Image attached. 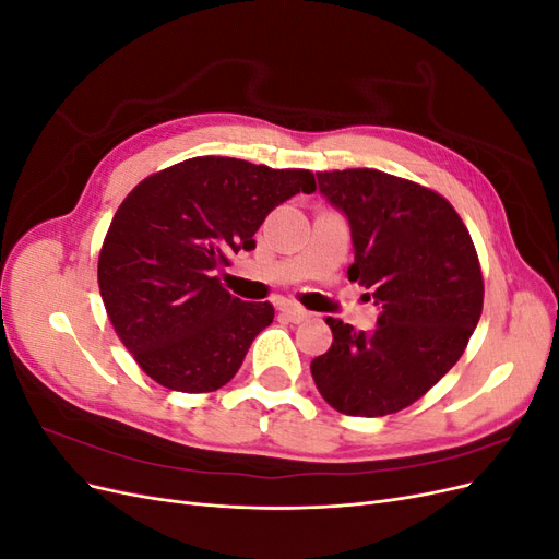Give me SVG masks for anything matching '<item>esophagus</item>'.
<instances>
[{"label": "esophagus", "instance_id": "34e87169", "mask_svg": "<svg viewBox=\"0 0 559 559\" xmlns=\"http://www.w3.org/2000/svg\"><path fill=\"white\" fill-rule=\"evenodd\" d=\"M282 314H284L286 319H289V321H294V324H298V321L310 317L308 310H302L300 306H296V302H284V306H282Z\"/></svg>", "mask_w": 559, "mask_h": 559}]
</instances>
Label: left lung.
Instances as JSON below:
<instances>
[{
  "label": "left lung",
  "mask_w": 559,
  "mask_h": 559,
  "mask_svg": "<svg viewBox=\"0 0 559 559\" xmlns=\"http://www.w3.org/2000/svg\"><path fill=\"white\" fill-rule=\"evenodd\" d=\"M352 230L349 282L373 292V331L329 317L331 349L312 359L319 394L343 415H392L460 361L483 312V273L450 202L427 186L368 167L317 173Z\"/></svg>",
  "instance_id": "1"
}]
</instances>
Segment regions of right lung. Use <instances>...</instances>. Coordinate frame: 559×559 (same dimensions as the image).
I'll use <instances>...</instances> for the list:
<instances>
[{"instance_id":"add662e5","label":"right lung","mask_w":559,"mask_h":559,"mask_svg":"<svg viewBox=\"0 0 559 559\" xmlns=\"http://www.w3.org/2000/svg\"><path fill=\"white\" fill-rule=\"evenodd\" d=\"M317 189L310 170L198 156L146 177L116 210L97 261L111 326L144 373L207 394L238 373L273 324L270 302L230 296L218 270L284 200Z\"/></svg>"}]
</instances>
